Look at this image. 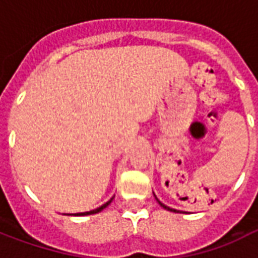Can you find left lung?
<instances>
[{
    "instance_id": "left-lung-1",
    "label": "left lung",
    "mask_w": 258,
    "mask_h": 258,
    "mask_svg": "<svg viewBox=\"0 0 258 258\" xmlns=\"http://www.w3.org/2000/svg\"><path fill=\"white\" fill-rule=\"evenodd\" d=\"M159 205L162 206L163 209H166V210H170V211H174V213H178V211L177 210H174V209H171V207H168V206H166V205H163L162 202H159Z\"/></svg>"
}]
</instances>
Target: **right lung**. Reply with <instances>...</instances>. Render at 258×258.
Here are the masks:
<instances>
[{"label": "right lung", "instance_id": "add662e5", "mask_svg": "<svg viewBox=\"0 0 258 258\" xmlns=\"http://www.w3.org/2000/svg\"><path fill=\"white\" fill-rule=\"evenodd\" d=\"M110 202H112V199L109 200V202H106L105 205H102L101 207H98V209H95V210H91V211H85V213H77L76 216H88V214H95V213H99V211H102L105 207H107V206L110 205Z\"/></svg>", "mask_w": 258, "mask_h": 258}]
</instances>
